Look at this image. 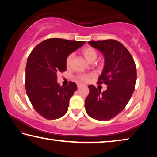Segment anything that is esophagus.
<instances>
[{
  "label": "esophagus",
  "mask_w": 157,
  "mask_h": 157,
  "mask_svg": "<svg viewBox=\"0 0 157 157\" xmlns=\"http://www.w3.org/2000/svg\"><path fill=\"white\" fill-rule=\"evenodd\" d=\"M84 84H78V88H80V87H82V86H84Z\"/></svg>",
  "instance_id": "34e87169"
}]
</instances>
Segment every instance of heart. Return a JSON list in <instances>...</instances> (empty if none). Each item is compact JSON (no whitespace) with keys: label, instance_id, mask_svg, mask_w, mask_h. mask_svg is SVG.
Instances as JSON below:
<instances>
[{"label":"heart","instance_id":"b5f03b06","mask_svg":"<svg viewBox=\"0 0 157 157\" xmlns=\"http://www.w3.org/2000/svg\"><path fill=\"white\" fill-rule=\"evenodd\" d=\"M82 54L83 55L85 59H86L89 62H94L95 59H97L98 57V52L96 50H95L94 48L92 47H85L82 50ZM73 58V55L70 54L67 57L66 59V65L67 67H69L71 66V62H72ZM92 76L91 75H86V74H84V75H81L78 77V79H80L82 81H88L90 77Z\"/></svg>","mask_w":157,"mask_h":157}]
</instances>
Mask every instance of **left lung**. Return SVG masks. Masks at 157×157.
<instances>
[{"instance_id":"8db88e82","label":"left lung","mask_w":157,"mask_h":157,"mask_svg":"<svg viewBox=\"0 0 157 157\" xmlns=\"http://www.w3.org/2000/svg\"><path fill=\"white\" fill-rule=\"evenodd\" d=\"M89 44L100 50L105 57L98 84L104 83L107 87L101 92L94 85H89L85 109L94 119L109 121L124 109L132 97L136 81V65L129 50L118 41H91Z\"/></svg>"}]
</instances>
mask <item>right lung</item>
<instances>
[{"instance_id": "1", "label": "right lung", "mask_w": 157, "mask_h": 157, "mask_svg": "<svg viewBox=\"0 0 157 157\" xmlns=\"http://www.w3.org/2000/svg\"><path fill=\"white\" fill-rule=\"evenodd\" d=\"M85 41L59 38L46 39L37 45L29 55L25 68V89L34 109L44 118L55 120L64 116L69 100L77 90L70 82L57 83V73L66 70V59Z\"/></svg>"}]
</instances>
